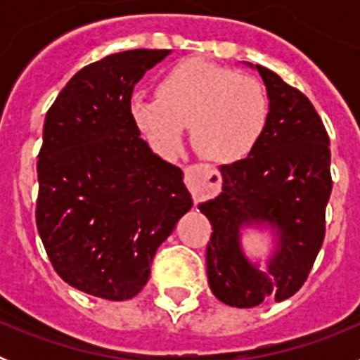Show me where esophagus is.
Here are the masks:
<instances>
[{
    "instance_id": "1",
    "label": "esophagus",
    "mask_w": 360,
    "mask_h": 360,
    "mask_svg": "<svg viewBox=\"0 0 360 360\" xmlns=\"http://www.w3.org/2000/svg\"><path fill=\"white\" fill-rule=\"evenodd\" d=\"M186 184L195 202L218 193L221 187V174L205 164H193L186 167Z\"/></svg>"
}]
</instances>
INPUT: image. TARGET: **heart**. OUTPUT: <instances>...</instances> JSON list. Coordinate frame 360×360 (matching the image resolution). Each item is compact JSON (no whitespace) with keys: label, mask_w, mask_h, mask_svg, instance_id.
<instances>
[{"label":"heart","mask_w":360,"mask_h":360,"mask_svg":"<svg viewBox=\"0 0 360 360\" xmlns=\"http://www.w3.org/2000/svg\"><path fill=\"white\" fill-rule=\"evenodd\" d=\"M157 98L133 97L131 115L151 146L171 155L182 144L184 128L191 146L212 162H234L259 141L270 103L263 84L207 59H186L157 82Z\"/></svg>","instance_id":"1"}]
</instances>
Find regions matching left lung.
<instances>
[{
    "label": "left lung",
    "mask_w": 360,
    "mask_h": 360,
    "mask_svg": "<svg viewBox=\"0 0 360 360\" xmlns=\"http://www.w3.org/2000/svg\"><path fill=\"white\" fill-rule=\"evenodd\" d=\"M256 68L270 101L265 129L249 157L219 167L224 189L198 207L212 225L205 254L209 287L236 308L285 301L303 287L323 247L333 186L330 139L314 104L272 70ZM252 219L280 229V252L266 273L239 249V225Z\"/></svg>",
    "instance_id": "left-lung-1"
}]
</instances>
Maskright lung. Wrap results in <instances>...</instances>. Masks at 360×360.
Listing matches in <instances>:
<instances>
[{
  "mask_svg": "<svg viewBox=\"0 0 360 360\" xmlns=\"http://www.w3.org/2000/svg\"><path fill=\"white\" fill-rule=\"evenodd\" d=\"M167 53L103 57L79 70L46 111L37 231L59 278L95 297H135L193 205L182 169L151 151L131 115L133 88Z\"/></svg>",
  "mask_w": 360,
  "mask_h": 360,
  "instance_id": "right-lung-1",
  "label": "right lung"
}]
</instances>
